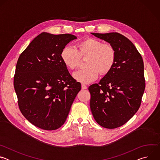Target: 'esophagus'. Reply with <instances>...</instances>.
Wrapping results in <instances>:
<instances>
[{
    "label": "esophagus",
    "mask_w": 160,
    "mask_h": 160,
    "mask_svg": "<svg viewBox=\"0 0 160 160\" xmlns=\"http://www.w3.org/2000/svg\"><path fill=\"white\" fill-rule=\"evenodd\" d=\"M87 88V87L86 85H85V84H83V83L82 84V89L84 90V89H86Z\"/></svg>",
    "instance_id": "esophagus-1"
}]
</instances>
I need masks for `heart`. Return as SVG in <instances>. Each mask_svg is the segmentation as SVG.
I'll return each mask as SVG.
<instances>
[{
	"label": "heart",
	"instance_id": "b5f03b06",
	"mask_svg": "<svg viewBox=\"0 0 160 160\" xmlns=\"http://www.w3.org/2000/svg\"><path fill=\"white\" fill-rule=\"evenodd\" d=\"M61 58L65 66L70 70L78 66L80 58H86L87 68L73 73V78L79 82L88 83L94 81L101 75L108 73L112 68L116 59V52L111 44L103 43L93 38H87L78 43L76 49L71 46L64 48Z\"/></svg>",
	"mask_w": 160,
	"mask_h": 160
}]
</instances>
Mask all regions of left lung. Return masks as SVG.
Listing matches in <instances>:
<instances>
[{
    "label": "left lung",
    "mask_w": 160,
    "mask_h": 160,
    "mask_svg": "<svg viewBox=\"0 0 160 160\" xmlns=\"http://www.w3.org/2000/svg\"><path fill=\"white\" fill-rule=\"evenodd\" d=\"M114 48L116 59L99 83L88 87L96 122L106 128L127 123L138 111L145 89L143 59L133 43L120 33H91Z\"/></svg>",
    "instance_id": "8db88e82"
}]
</instances>
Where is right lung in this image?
<instances>
[{
  "label": "right lung",
  "instance_id": "obj_1",
  "mask_svg": "<svg viewBox=\"0 0 160 160\" xmlns=\"http://www.w3.org/2000/svg\"><path fill=\"white\" fill-rule=\"evenodd\" d=\"M77 37L42 32L19 56L14 87L19 109L33 125L56 130L65 122L81 84L70 74L61 53Z\"/></svg>",
  "mask_w": 160,
  "mask_h": 160
}]
</instances>
